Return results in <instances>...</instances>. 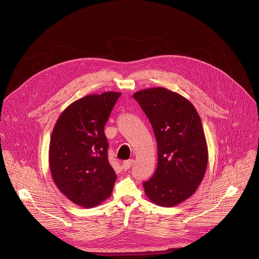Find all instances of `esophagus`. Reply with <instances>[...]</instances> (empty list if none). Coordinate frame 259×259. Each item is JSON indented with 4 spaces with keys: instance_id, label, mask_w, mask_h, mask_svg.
Returning <instances> with one entry per match:
<instances>
[{
    "instance_id": "esophagus-1",
    "label": "esophagus",
    "mask_w": 259,
    "mask_h": 259,
    "mask_svg": "<svg viewBox=\"0 0 259 259\" xmlns=\"http://www.w3.org/2000/svg\"><path fill=\"white\" fill-rule=\"evenodd\" d=\"M134 163H135V160H134V159L125 160V161L122 163V168L125 169V170H127V169H130V168L134 165Z\"/></svg>"
}]
</instances>
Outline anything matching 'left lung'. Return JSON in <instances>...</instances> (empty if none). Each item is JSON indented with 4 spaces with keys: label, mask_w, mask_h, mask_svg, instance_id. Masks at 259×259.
<instances>
[{
    "label": "left lung",
    "mask_w": 259,
    "mask_h": 259,
    "mask_svg": "<svg viewBox=\"0 0 259 259\" xmlns=\"http://www.w3.org/2000/svg\"><path fill=\"white\" fill-rule=\"evenodd\" d=\"M152 126L157 166L144 183L150 201L175 206L190 197L204 177L208 152L200 117L183 96L164 88L134 94Z\"/></svg>",
    "instance_id": "obj_1"
}]
</instances>
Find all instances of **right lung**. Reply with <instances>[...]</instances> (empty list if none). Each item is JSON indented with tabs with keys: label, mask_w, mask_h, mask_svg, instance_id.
<instances>
[{
	"label": "right lung",
	"mask_w": 259,
	"mask_h": 259,
	"mask_svg": "<svg viewBox=\"0 0 259 259\" xmlns=\"http://www.w3.org/2000/svg\"><path fill=\"white\" fill-rule=\"evenodd\" d=\"M120 95L106 92L75 101L53 130L49 150L53 180L79 206H97L112 192L116 175L109 162L104 130Z\"/></svg>",
	"instance_id": "obj_1"
}]
</instances>
